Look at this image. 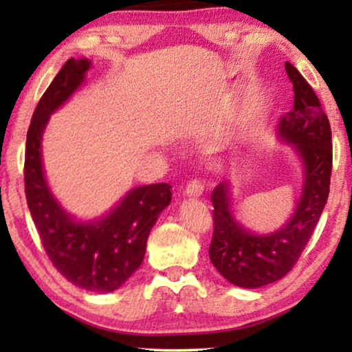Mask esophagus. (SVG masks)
Wrapping results in <instances>:
<instances>
[{"mask_svg":"<svg viewBox=\"0 0 352 352\" xmlns=\"http://www.w3.org/2000/svg\"><path fill=\"white\" fill-rule=\"evenodd\" d=\"M204 194V184L200 179H192L189 184L186 186V195L187 197H200Z\"/></svg>","mask_w":352,"mask_h":352,"instance_id":"1","label":"esophagus"}]
</instances>
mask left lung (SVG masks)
Listing matches in <instances>:
<instances>
[{"mask_svg": "<svg viewBox=\"0 0 352 352\" xmlns=\"http://www.w3.org/2000/svg\"><path fill=\"white\" fill-rule=\"evenodd\" d=\"M285 70L295 100L292 112L278 122V136L295 147L305 165L301 197L292 219L277 232L256 235L235 221L228 182H221L211 194L214 229L210 259L221 276L242 288L267 285L290 272L319 223L330 192L333 153L329 118L300 72L290 62H285Z\"/></svg>", "mask_w": 352, "mask_h": 352, "instance_id": "1", "label": "left lung"}]
</instances>
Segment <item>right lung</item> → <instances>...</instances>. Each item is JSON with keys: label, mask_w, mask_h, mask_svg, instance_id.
<instances>
[{"label": "right lung", "mask_w": 352, "mask_h": 352, "mask_svg": "<svg viewBox=\"0 0 352 352\" xmlns=\"http://www.w3.org/2000/svg\"><path fill=\"white\" fill-rule=\"evenodd\" d=\"M89 65L88 59H69L41 96L27 133L23 181L28 210L52 266L83 290L107 293L141 266L151 229L171 201V186L136 187L93 223L70 218L52 197L43 173L41 136L50 115L78 89Z\"/></svg>", "instance_id": "right-lung-1"}]
</instances>
